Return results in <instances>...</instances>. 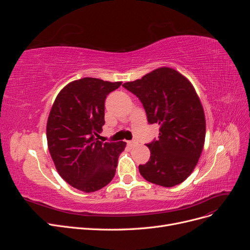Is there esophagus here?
<instances>
[{"label": "esophagus", "instance_id": "1", "mask_svg": "<svg viewBox=\"0 0 250 250\" xmlns=\"http://www.w3.org/2000/svg\"><path fill=\"white\" fill-rule=\"evenodd\" d=\"M135 144H137V142H134V141H127V145H128V146H130V147L134 146Z\"/></svg>", "mask_w": 250, "mask_h": 250}]
</instances>
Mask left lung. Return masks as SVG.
<instances>
[{
  "instance_id": "obj_1",
  "label": "left lung",
  "mask_w": 250,
  "mask_h": 250,
  "mask_svg": "<svg viewBox=\"0 0 250 250\" xmlns=\"http://www.w3.org/2000/svg\"><path fill=\"white\" fill-rule=\"evenodd\" d=\"M123 86L137 96L148 122L160 125L158 140L148 144L150 158L139 166L149 183L171 188L195 169L206 140V117L192 83L172 67H158Z\"/></svg>"
}]
</instances>
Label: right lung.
Instances as JSON below:
<instances>
[{
	"label": "right lung",
	"instance_id": "1",
	"mask_svg": "<svg viewBox=\"0 0 250 250\" xmlns=\"http://www.w3.org/2000/svg\"><path fill=\"white\" fill-rule=\"evenodd\" d=\"M122 82L85 77L66 84L53 103L47 122L48 148L59 175L77 190L92 193L116 174L125 142L98 141L104 102Z\"/></svg>",
	"mask_w": 250,
	"mask_h": 250
}]
</instances>
